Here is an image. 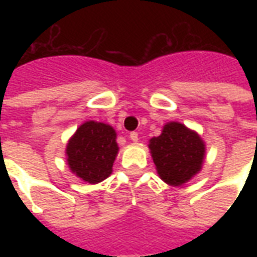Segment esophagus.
<instances>
[{"label": "esophagus", "mask_w": 257, "mask_h": 257, "mask_svg": "<svg viewBox=\"0 0 257 257\" xmlns=\"http://www.w3.org/2000/svg\"><path fill=\"white\" fill-rule=\"evenodd\" d=\"M129 137H131V140L135 141V143H136V141L139 140V133H137V132H131V135H129Z\"/></svg>", "instance_id": "esophagus-1"}]
</instances>
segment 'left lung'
Returning <instances> with one entry per match:
<instances>
[{"mask_svg": "<svg viewBox=\"0 0 257 257\" xmlns=\"http://www.w3.org/2000/svg\"><path fill=\"white\" fill-rule=\"evenodd\" d=\"M157 173L169 185H181L201 169L203 140L180 122H169L159 137L149 143Z\"/></svg>", "mask_w": 257, "mask_h": 257, "instance_id": "8db88e82", "label": "left lung"}]
</instances>
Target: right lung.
<instances>
[{
  "instance_id": "add662e5",
  "label": "right lung",
  "mask_w": 257,
  "mask_h": 257,
  "mask_svg": "<svg viewBox=\"0 0 257 257\" xmlns=\"http://www.w3.org/2000/svg\"><path fill=\"white\" fill-rule=\"evenodd\" d=\"M117 152L114 129L94 121L82 124L66 147L69 168L89 184L100 183L112 173Z\"/></svg>"
}]
</instances>
